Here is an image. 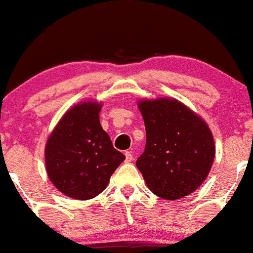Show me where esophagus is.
Segmentation results:
<instances>
[{
    "label": "esophagus",
    "mask_w": 253,
    "mask_h": 253,
    "mask_svg": "<svg viewBox=\"0 0 253 253\" xmlns=\"http://www.w3.org/2000/svg\"><path fill=\"white\" fill-rule=\"evenodd\" d=\"M125 156H126V162H127V163H129V162L133 161V155L130 152H128V151H127V152L125 153Z\"/></svg>",
    "instance_id": "obj_1"
}]
</instances>
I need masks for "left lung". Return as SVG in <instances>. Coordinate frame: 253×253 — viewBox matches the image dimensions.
<instances>
[{"instance_id": "8db88e82", "label": "left lung", "mask_w": 253, "mask_h": 253, "mask_svg": "<svg viewBox=\"0 0 253 253\" xmlns=\"http://www.w3.org/2000/svg\"><path fill=\"white\" fill-rule=\"evenodd\" d=\"M138 108L146 145L136 168L147 188L171 201L189 195L206 181L215 158L210 126L176 98H143Z\"/></svg>"}]
</instances>
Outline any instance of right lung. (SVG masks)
Listing matches in <instances>:
<instances>
[{
  "mask_svg": "<svg viewBox=\"0 0 253 253\" xmlns=\"http://www.w3.org/2000/svg\"><path fill=\"white\" fill-rule=\"evenodd\" d=\"M103 103L82 101L60 118L45 145V167L52 184L75 200H90L106 189L125 161L100 124Z\"/></svg>",
  "mask_w": 253,
  "mask_h": 253,
  "instance_id": "1",
  "label": "right lung"
}]
</instances>
